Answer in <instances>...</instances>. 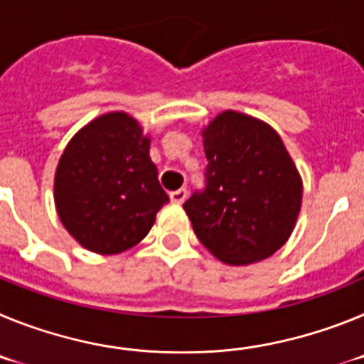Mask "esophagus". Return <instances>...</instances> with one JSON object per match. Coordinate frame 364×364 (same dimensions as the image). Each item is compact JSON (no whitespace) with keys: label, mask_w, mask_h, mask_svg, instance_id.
Here are the masks:
<instances>
[{"label":"esophagus","mask_w":364,"mask_h":364,"mask_svg":"<svg viewBox=\"0 0 364 364\" xmlns=\"http://www.w3.org/2000/svg\"><path fill=\"white\" fill-rule=\"evenodd\" d=\"M186 197H188V189L186 188H180L176 189V191L169 193V198H171V202H175V204H182V202L186 200Z\"/></svg>","instance_id":"34e87169"}]
</instances>
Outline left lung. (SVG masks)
<instances>
[{"label": "left lung", "mask_w": 364, "mask_h": 364, "mask_svg": "<svg viewBox=\"0 0 364 364\" xmlns=\"http://www.w3.org/2000/svg\"><path fill=\"white\" fill-rule=\"evenodd\" d=\"M204 136V188L184 210L217 259L242 266L268 259L288 240L301 211V176L281 136L242 112L218 114Z\"/></svg>", "instance_id": "obj_1"}]
</instances>
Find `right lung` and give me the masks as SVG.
Listing matches in <instances>:
<instances>
[{
  "label": "right lung",
  "mask_w": 364,
  "mask_h": 364,
  "mask_svg": "<svg viewBox=\"0 0 364 364\" xmlns=\"http://www.w3.org/2000/svg\"><path fill=\"white\" fill-rule=\"evenodd\" d=\"M54 200L65 230L85 250L112 255L149 233L169 202L149 159V138L125 112L85 125L63 151Z\"/></svg>",
  "instance_id": "right-lung-1"
}]
</instances>
